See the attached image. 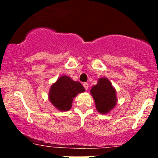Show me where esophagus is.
Masks as SVG:
<instances>
[{
  "label": "esophagus",
  "mask_w": 158,
  "mask_h": 158,
  "mask_svg": "<svg viewBox=\"0 0 158 158\" xmlns=\"http://www.w3.org/2000/svg\"><path fill=\"white\" fill-rule=\"evenodd\" d=\"M83 86H84V88H85V90H88V84L87 82H84L83 83Z\"/></svg>",
  "instance_id": "esophagus-1"
}]
</instances>
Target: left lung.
I'll return each instance as SVG.
<instances>
[{
  "instance_id": "obj_1",
  "label": "left lung",
  "mask_w": 158,
  "mask_h": 158,
  "mask_svg": "<svg viewBox=\"0 0 158 158\" xmlns=\"http://www.w3.org/2000/svg\"><path fill=\"white\" fill-rule=\"evenodd\" d=\"M90 93L94 98L96 109L99 113H109L117 106V90L108 78H99L97 84L91 87Z\"/></svg>"
}]
</instances>
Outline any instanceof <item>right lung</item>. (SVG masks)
Masks as SVG:
<instances>
[{
    "label": "right lung",
    "instance_id": "right-lung-1",
    "mask_svg": "<svg viewBox=\"0 0 158 158\" xmlns=\"http://www.w3.org/2000/svg\"><path fill=\"white\" fill-rule=\"evenodd\" d=\"M80 82L73 81L70 77L61 76L50 86L48 99L59 111H67L71 108L73 98L85 91Z\"/></svg>",
    "mask_w": 158,
    "mask_h": 158
}]
</instances>
